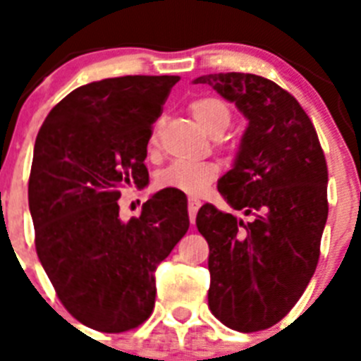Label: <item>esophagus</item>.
<instances>
[{
	"label": "esophagus",
	"instance_id": "obj_1",
	"mask_svg": "<svg viewBox=\"0 0 361 361\" xmlns=\"http://www.w3.org/2000/svg\"><path fill=\"white\" fill-rule=\"evenodd\" d=\"M200 206H202V202H200L199 199H193V197H190V199H188V213H190L191 224H193V222H195L197 212H199Z\"/></svg>",
	"mask_w": 361,
	"mask_h": 361
}]
</instances>
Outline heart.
Segmentation results:
<instances>
[{
  "mask_svg": "<svg viewBox=\"0 0 361 361\" xmlns=\"http://www.w3.org/2000/svg\"><path fill=\"white\" fill-rule=\"evenodd\" d=\"M191 116L209 135H222L229 124V110L222 101L215 97H200L190 104ZM155 145V133L149 139V146ZM219 166L215 162L175 161L162 168L155 177L159 190H177L188 195H202L204 191L219 177Z\"/></svg>",
  "mask_w": 361,
  "mask_h": 361,
  "instance_id": "obj_1",
  "label": "heart"
}]
</instances>
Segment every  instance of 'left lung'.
Returning a JSON list of instances; mask_svg holds the SVG:
<instances>
[{
	"label": "left lung",
	"instance_id": "left-lung-1",
	"mask_svg": "<svg viewBox=\"0 0 361 361\" xmlns=\"http://www.w3.org/2000/svg\"><path fill=\"white\" fill-rule=\"evenodd\" d=\"M209 85L247 119L220 195L250 222L204 204L208 304L220 322L253 333L282 320L314 275L327 222V164L311 119L289 92L255 73H209Z\"/></svg>",
	"mask_w": 361,
	"mask_h": 361
}]
</instances>
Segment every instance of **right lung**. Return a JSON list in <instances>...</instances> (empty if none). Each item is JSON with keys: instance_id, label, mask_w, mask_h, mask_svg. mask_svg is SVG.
Returning a JSON list of instances; mask_svg holds the SVG:
<instances>
[{"instance_id": "right-lung-1", "label": "right lung", "mask_w": 361, "mask_h": 361, "mask_svg": "<svg viewBox=\"0 0 361 361\" xmlns=\"http://www.w3.org/2000/svg\"><path fill=\"white\" fill-rule=\"evenodd\" d=\"M178 75H124L70 92L44 119L28 208L36 251L66 311L103 333L141 325L155 269L190 228L180 193L161 190L121 220V190L145 188L146 146Z\"/></svg>"}]
</instances>
